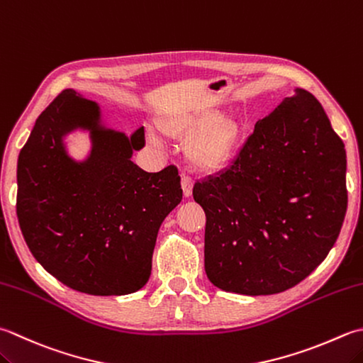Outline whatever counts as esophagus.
Returning <instances> with one entry per match:
<instances>
[{
	"instance_id": "34e87169",
	"label": "esophagus",
	"mask_w": 363,
	"mask_h": 363,
	"mask_svg": "<svg viewBox=\"0 0 363 363\" xmlns=\"http://www.w3.org/2000/svg\"><path fill=\"white\" fill-rule=\"evenodd\" d=\"M181 186H182V195L186 196V198L191 196V190H194V181H191V177L182 176Z\"/></svg>"
}]
</instances>
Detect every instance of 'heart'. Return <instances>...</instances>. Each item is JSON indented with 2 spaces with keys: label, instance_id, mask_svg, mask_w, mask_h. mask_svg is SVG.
<instances>
[{
  "label": "heart",
  "instance_id": "1",
  "mask_svg": "<svg viewBox=\"0 0 363 363\" xmlns=\"http://www.w3.org/2000/svg\"><path fill=\"white\" fill-rule=\"evenodd\" d=\"M159 127L169 137L190 140L186 159L191 169L203 174H216L228 167L244 140L242 124L214 108L169 111L159 119ZM151 138L159 141L155 133Z\"/></svg>",
  "mask_w": 363,
  "mask_h": 363
}]
</instances>
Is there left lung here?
<instances>
[{
    "label": "left lung",
    "instance_id": "8db88e82",
    "mask_svg": "<svg viewBox=\"0 0 363 363\" xmlns=\"http://www.w3.org/2000/svg\"><path fill=\"white\" fill-rule=\"evenodd\" d=\"M204 269L226 293L296 286L328 257L346 206V151L323 105L296 88L255 125L236 160L194 187Z\"/></svg>",
    "mask_w": 363,
    "mask_h": 363
}]
</instances>
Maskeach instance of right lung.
<instances>
[{
  "label": "right lung",
  "mask_w": 363,
  "mask_h": 363,
  "mask_svg": "<svg viewBox=\"0 0 363 363\" xmlns=\"http://www.w3.org/2000/svg\"><path fill=\"white\" fill-rule=\"evenodd\" d=\"M88 131L91 151L75 161L63 138ZM145 129L106 127L99 104L66 89L35 119L17 163V217L35 261L64 285L92 296L143 288L163 220L182 200L169 165L147 173L132 162Z\"/></svg>",
  "instance_id": "right-lung-1"
}]
</instances>
